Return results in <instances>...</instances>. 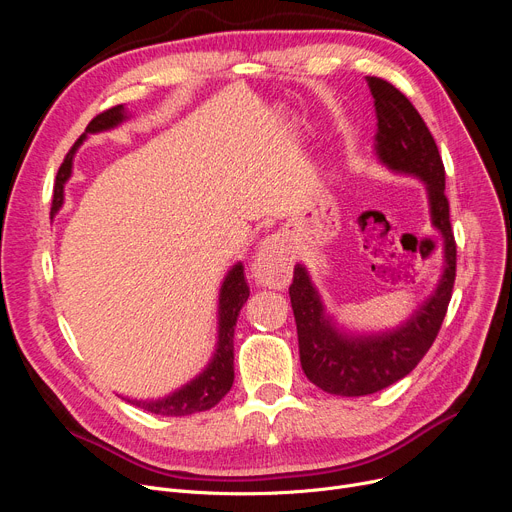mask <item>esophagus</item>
<instances>
[{
  "instance_id": "obj_1",
  "label": "esophagus",
  "mask_w": 512,
  "mask_h": 512,
  "mask_svg": "<svg viewBox=\"0 0 512 512\" xmlns=\"http://www.w3.org/2000/svg\"><path fill=\"white\" fill-rule=\"evenodd\" d=\"M290 253L280 236H267L253 259L251 274L261 286L284 288L290 282Z\"/></svg>"
}]
</instances>
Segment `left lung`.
I'll list each match as a JSON object with an SVG mask.
<instances>
[{
  "instance_id": "1",
  "label": "left lung",
  "mask_w": 512,
  "mask_h": 512,
  "mask_svg": "<svg viewBox=\"0 0 512 512\" xmlns=\"http://www.w3.org/2000/svg\"><path fill=\"white\" fill-rule=\"evenodd\" d=\"M367 85L378 118L375 153L392 172L425 182L432 224L444 238V272L436 290L405 324L378 334H351L334 326L307 270L301 263L294 265L288 294L297 321L301 365L317 388L336 396L373 394L411 373L440 332L456 276L444 164L432 132L415 105L388 80L367 76Z\"/></svg>"
}]
</instances>
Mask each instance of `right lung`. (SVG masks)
I'll use <instances>...</instances> for the list:
<instances>
[{"instance_id": "obj_1", "label": "right lung", "mask_w": 512, "mask_h": 512, "mask_svg": "<svg viewBox=\"0 0 512 512\" xmlns=\"http://www.w3.org/2000/svg\"><path fill=\"white\" fill-rule=\"evenodd\" d=\"M126 118L128 116L124 112V105H116V107H110V110L101 112L89 122L85 134H80V139L74 143L72 151L66 155L64 164L58 170L56 186H53L51 213H58L64 203V184L72 174V157H74V151L87 139V134L116 128ZM247 299H249V286L245 280V267H242V263H236L226 274L220 288L218 344H215V353L209 365L197 375L195 380L184 384L176 392L157 400L126 398L130 405L155 415H164V417H184V415L207 411L218 405V402L230 392L234 382V326H236L238 313L242 305L247 303Z\"/></svg>"}]
</instances>
